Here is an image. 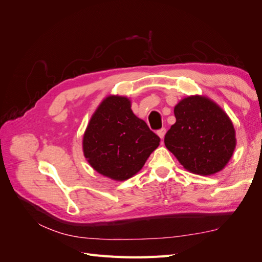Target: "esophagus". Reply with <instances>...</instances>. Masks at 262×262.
<instances>
[{
    "mask_svg": "<svg viewBox=\"0 0 262 262\" xmlns=\"http://www.w3.org/2000/svg\"><path fill=\"white\" fill-rule=\"evenodd\" d=\"M165 134H166V129L165 128H162V129H160L157 131V136L160 137L162 140L164 139V137H165Z\"/></svg>",
    "mask_w": 262,
    "mask_h": 262,
    "instance_id": "1",
    "label": "esophagus"
}]
</instances>
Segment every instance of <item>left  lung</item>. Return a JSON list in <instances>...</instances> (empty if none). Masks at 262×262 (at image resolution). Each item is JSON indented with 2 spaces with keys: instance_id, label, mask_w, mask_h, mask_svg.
Wrapping results in <instances>:
<instances>
[{
  "instance_id": "obj_1",
  "label": "left lung",
  "mask_w": 262,
  "mask_h": 262,
  "mask_svg": "<svg viewBox=\"0 0 262 262\" xmlns=\"http://www.w3.org/2000/svg\"><path fill=\"white\" fill-rule=\"evenodd\" d=\"M176 122L165 136V145L190 172L210 176L223 169L236 146L231 119L208 97L189 96L173 109Z\"/></svg>"
}]
</instances>
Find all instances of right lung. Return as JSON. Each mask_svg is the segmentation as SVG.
I'll return each instance as SVG.
<instances>
[{"label": "right lung", "mask_w": 262, "mask_h": 262, "mask_svg": "<svg viewBox=\"0 0 262 262\" xmlns=\"http://www.w3.org/2000/svg\"><path fill=\"white\" fill-rule=\"evenodd\" d=\"M161 139L131 109L123 96H108L92 116L83 137L87 162L102 176L117 181L140 171Z\"/></svg>", "instance_id": "obj_1"}]
</instances>
